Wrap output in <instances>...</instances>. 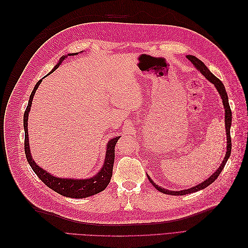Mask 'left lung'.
Wrapping results in <instances>:
<instances>
[{"mask_svg":"<svg viewBox=\"0 0 248 248\" xmlns=\"http://www.w3.org/2000/svg\"><path fill=\"white\" fill-rule=\"evenodd\" d=\"M187 59L189 60V61L194 65V67L196 68L201 71V73L210 82H212V84L215 86L216 90L218 91L221 99H222V103H223V107H224V111H226V116H224V118H226V132H227V153H226V157L223 158V161L221 163V166L216 170V171L214 172V174L212 176H210L207 180H205L204 182H202L201 184L194 186V187H191V188L189 189H185V190H180V191H171V190H168L166 188H162V187H159L158 185H156L153 180H151V178H150L148 176V179L149 181L151 182V184L155 187V188L157 190H159L160 192L162 193H166V194H170V196H183V194H188V193H191V192H197L201 189H204L206 188L207 186H209L211 183H213L215 180L217 179V177L219 176L220 172L222 171L224 166H226V163L229 159V157L231 155V150H232V140H231V132H230V129H231V125H232V110H231V108H230V104H229V98H228V94H227V91H226V88H224L223 84L220 81L219 78H217L214 74H212L211 72H210V70L207 68L206 65L202 63L201 60H199L198 58H196L194 56H187Z\"/></svg>","mask_w":248,"mask_h":248,"instance_id":"8db88e82","label":"left lung"}]
</instances>
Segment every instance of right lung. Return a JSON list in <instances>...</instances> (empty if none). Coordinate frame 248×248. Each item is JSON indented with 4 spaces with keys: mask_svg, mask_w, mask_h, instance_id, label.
Returning <instances> with one entry per match:
<instances>
[{
    "mask_svg": "<svg viewBox=\"0 0 248 248\" xmlns=\"http://www.w3.org/2000/svg\"><path fill=\"white\" fill-rule=\"evenodd\" d=\"M78 55V52H74V54H68V56H76ZM66 57H62L60 59L59 63L55 66V68L50 71L54 72L58 67L61 65L62 61ZM42 79H40L37 84L35 85L33 91L31 93V96H30L28 107L25 110L24 114V128H25V153L27 160L31 166L32 170H34L35 174L38 176V178L41 180V181L46 184L47 187H49L50 189L55 190L56 192L60 193L61 196L67 197V198H73V199H82V198H87V197H91L94 196V194L98 193L102 190L107 188V186L108 185L110 178L112 175V167H114V160H115V146L117 144L118 140L120 137L111 139L108 144V149H107V154H106V160H104L103 166L97 175H95L92 178L89 179H62V178H58L50 175L48 171L46 170L41 169L36 164V162L33 160L31 152H30V144H29V133H28V117H29V112L30 109H31L32 106V101H33V97L35 95L36 90L38 89L40 82Z\"/></svg>",
    "mask_w": 248,
    "mask_h": 248,
    "instance_id": "add662e5",
    "label": "right lung"
}]
</instances>
